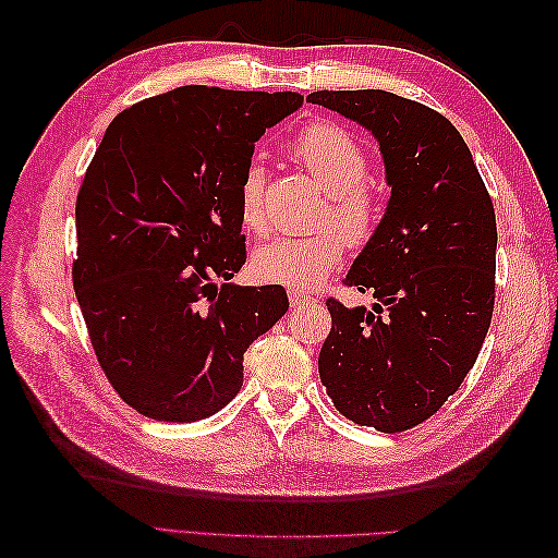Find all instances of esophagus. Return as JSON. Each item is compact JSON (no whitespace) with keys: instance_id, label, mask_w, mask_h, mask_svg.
<instances>
[{"instance_id":"obj_1","label":"esophagus","mask_w":558,"mask_h":558,"mask_svg":"<svg viewBox=\"0 0 558 558\" xmlns=\"http://www.w3.org/2000/svg\"><path fill=\"white\" fill-rule=\"evenodd\" d=\"M289 300H291V307H302V305H310V302H316L314 295L300 289H289Z\"/></svg>"}]
</instances>
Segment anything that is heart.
Here are the masks:
<instances>
[{
  "mask_svg": "<svg viewBox=\"0 0 558 558\" xmlns=\"http://www.w3.org/2000/svg\"><path fill=\"white\" fill-rule=\"evenodd\" d=\"M289 154L328 193V207L320 211L324 228L300 238H277L256 248L253 269L258 277L291 283L318 286L342 263L344 240L363 246L379 223L375 189L367 183V156L359 140L344 128L316 121L302 128L289 144ZM265 167L251 162L240 181V214L248 230L263 234L269 226L265 211Z\"/></svg>",
  "mask_w": 558,
  "mask_h": 558,
  "instance_id": "1",
  "label": "heart"
}]
</instances>
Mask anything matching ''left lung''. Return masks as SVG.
I'll return each instance as SVG.
<instances>
[{
    "mask_svg": "<svg viewBox=\"0 0 558 558\" xmlns=\"http://www.w3.org/2000/svg\"><path fill=\"white\" fill-rule=\"evenodd\" d=\"M307 102L373 134L391 189L347 286L373 307L328 300L318 375L353 424L408 430L475 365L492 326L496 214L463 137L442 113L386 90H316Z\"/></svg>",
    "mask_w": 558,
    "mask_h": 558,
    "instance_id": "1",
    "label": "left lung"
}]
</instances>
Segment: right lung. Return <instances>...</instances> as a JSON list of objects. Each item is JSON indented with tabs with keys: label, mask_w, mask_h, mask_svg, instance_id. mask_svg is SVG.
Segmentation results:
<instances>
[{
	"label": "right lung",
	"mask_w": 558,
	"mask_h": 558,
	"mask_svg": "<svg viewBox=\"0 0 558 558\" xmlns=\"http://www.w3.org/2000/svg\"><path fill=\"white\" fill-rule=\"evenodd\" d=\"M298 93L183 86L118 113L76 197L74 291L97 361L130 408L193 424L244 381V351L289 312L238 286L240 181Z\"/></svg>",
	"instance_id": "1"
}]
</instances>
